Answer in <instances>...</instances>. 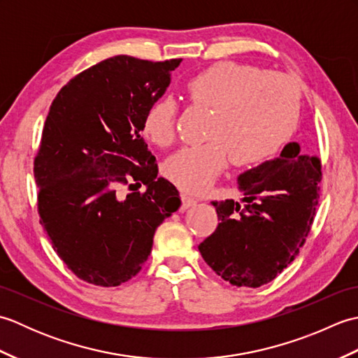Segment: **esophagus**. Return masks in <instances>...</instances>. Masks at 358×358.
<instances>
[{
    "instance_id": "34e87169",
    "label": "esophagus",
    "mask_w": 358,
    "mask_h": 358,
    "mask_svg": "<svg viewBox=\"0 0 358 358\" xmlns=\"http://www.w3.org/2000/svg\"><path fill=\"white\" fill-rule=\"evenodd\" d=\"M181 209H189L191 206H194V204H196V199H194V196L187 195V194H181Z\"/></svg>"
}]
</instances>
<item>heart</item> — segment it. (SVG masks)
<instances>
[{
    "mask_svg": "<svg viewBox=\"0 0 358 358\" xmlns=\"http://www.w3.org/2000/svg\"><path fill=\"white\" fill-rule=\"evenodd\" d=\"M187 100L212 110L209 141L187 146L166 159L164 175L187 192L199 194L214 183L227 159L252 166L283 146L296 126L300 95L295 83L278 72L255 66L222 62L187 81ZM177 106L169 98L152 103L141 131L157 148H167L177 135Z\"/></svg>",
    "mask_w": 358,
    "mask_h": 358,
    "instance_id": "obj_1",
    "label": "heart"
}]
</instances>
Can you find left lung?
Returning <instances> with one entry per match:
<instances>
[{
  "label": "left lung",
  "mask_w": 358,
  "mask_h": 358,
  "mask_svg": "<svg viewBox=\"0 0 358 358\" xmlns=\"http://www.w3.org/2000/svg\"><path fill=\"white\" fill-rule=\"evenodd\" d=\"M237 181L243 199L212 201L220 223L199 249L232 286L258 287L286 269L305 245L320 196L322 164L292 141Z\"/></svg>",
  "instance_id": "left-lung-1"
}]
</instances>
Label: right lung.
Segmentation results:
<instances>
[{"label": "right lung", "mask_w": 358, "mask_h": 358, "mask_svg": "<svg viewBox=\"0 0 358 358\" xmlns=\"http://www.w3.org/2000/svg\"><path fill=\"white\" fill-rule=\"evenodd\" d=\"M181 59H104L72 78L52 101L34 163L40 223L75 275L118 286L141 271L157 227L180 194L157 177L141 138L146 109L171 85ZM131 182L127 196L121 184ZM147 185L143 194L133 186Z\"/></svg>", "instance_id": "right-lung-1"}]
</instances>
